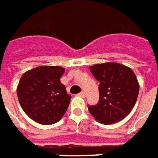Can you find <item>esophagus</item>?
<instances>
[{
  "instance_id": "esophagus-1",
  "label": "esophagus",
  "mask_w": 158,
  "mask_h": 158,
  "mask_svg": "<svg viewBox=\"0 0 158 158\" xmlns=\"http://www.w3.org/2000/svg\"><path fill=\"white\" fill-rule=\"evenodd\" d=\"M79 96H81V97H83V98H84V97L86 96V92H85V91H82L81 93H79Z\"/></svg>"
}]
</instances>
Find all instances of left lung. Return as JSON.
Segmentation results:
<instances>
[{"label":"left lung","instance_id":"8db88e82","mask_svg":"<svg viewBox=\"0 0 158 158\" xmlns=\"http://www.w3.org/2000/svg\"><path fill=\"white\" fill-rule=\"evenodd\" d=\"M89 70L99 82V100L88 106L89 112L99 123L114 124L126 118L135 105L139 83L131 69L115 62L96 64Z\"/></svg>","mask_w":158,"mask_h":158}]
</instances>
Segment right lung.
Returning <instances> with one entry per match:
<instances>
[{"mask_svg":"<svg viewBox=\"0 0 158 158\" xmlns=\"http://www.w3.org/2000/svg\"><path fill=\"white\" fill-rule=\"evenodd\" d=\"M65 69L40 66L25 72L17 86V97L23 110L34 121L51 125L63 117L71 96L60 82Z\"/></svg>","mask_w":158,"mask_h":158,"instance_id":"add662e5","label":"right lung"}]
</instances>
